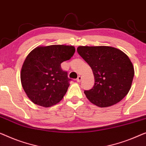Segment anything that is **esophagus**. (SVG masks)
I'll return each instance as SVG.
<instances>
[{"label":"esophagus","instance_id":"34e87169","mask_svg":"<svg viewBox=\"0 0 146 146\" xmlns=\"http://www.w3.org/2000/svg\"><path fill=\"white\" fill-rule=\"evenodd\" d=\"M81 80H82V76H78L77 79H76V81L78 82H81Z\"/></svg>","mask_w":146,"mask_h":146}]
</instances>
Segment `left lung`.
Segmentation results:
<instances>
[{"label": "left lung", "mask_w": 146, "mask_h": 146, "mask_svg": "<svg viewBox=\"0 0 146 146\" xmlns=\"http://www.w3.org/2000/svg\"><path fill=\"white\" fill-rule=\"evenodd\" d=\"M77 51L94 73V86L84 91L91 103L99 107H110L128 94L134 70L125 53L108 46H80Z\"/></svg>", "instance_id": "8db88e82"}]
</instances>
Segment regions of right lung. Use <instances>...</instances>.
<instances>
[{
    "label": "right lung",
    "mask_w": 146,
    "mask_h": 146,
    "mask_svg": "<svg viewBox=\"0 0 146 146\" xmlns=\"http://www.w3.org/2000/svg\"><path fill=\"white\" fill-rule=\"evenodd\" d=\"M74 52V47L62 45L37 47L29 52L21 70V82L33 103L49 107L62 100L71 79L60 64Z\"/></svg>",
    "instance_id": "1"
}]
</instances>
